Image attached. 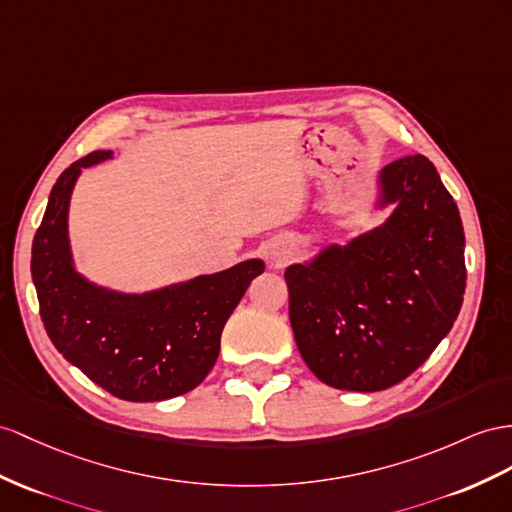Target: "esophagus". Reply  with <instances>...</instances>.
Listing matches in <instances>:
<instances>
[{"label":"esophagus","instance_id":"obj_1","mask_svg":"<svg viewBox=\"0 0 512 512\" xmlns=\"http://www.w3.org/2000/svg\"><path fill=\"white\" fill-rule=\"evenodd\" d=\"M277 257H281V255H279V253H277Z\"/></svg>","mask_w":512,"mask_h":512}]
</instances>
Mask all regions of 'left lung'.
<instances>
[{
	"label": "left lung",
	"instance_id": "1",
	"mask_svg": "<svg viewBox=\"0 0 512 512\" xmlns=\"http://www.w3.org/2000/svg\"><path fill=\"white\" fill-rule=\"evenodd\" d=\"M385 225L285 270L296 346L322 383L381 391L422 365L450 333L465 294V233L452 194L424 155L381 170Z\"/></svg>",
	"mask_w": 512,
	"mask_h": 512
}]
</instances>
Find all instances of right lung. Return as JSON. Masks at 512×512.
Instances as JSON below:
<instances>
[{
  "mask_svg": "<svg viewBox=\"0 0 512 512\" xmlns=\"http://www.w3.org/2000/svg\"><path fill=\"white\" fill-rule=\"evenodd\" d=\"M93 151L51 188L32 244V279L51 344L90 381L129 402L181 396L203 383L220 335L246 287L264 272L259 259L149 294L103 290L75 272L67 216L82 168L108 160Z\"/></svg>",
  "mask_w": 512,
  "mask_h": 512,
  "instance_id": "obj_1",
  "label": "right lung"
}]
</instances>
